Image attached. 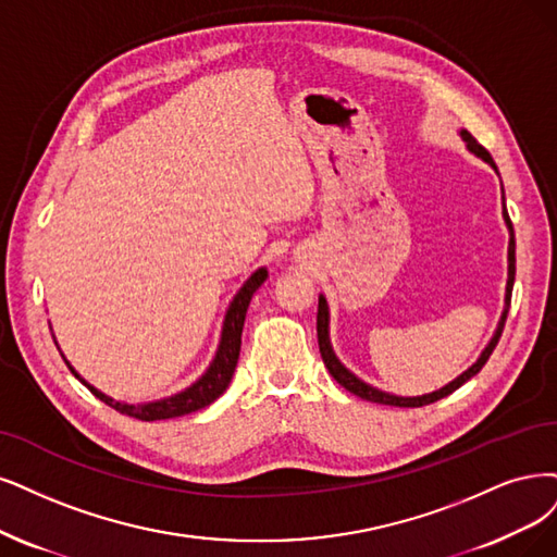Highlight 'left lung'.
I'll return each mask as SVG.
<instances>
[{"instance_id":"left-lung-1","label":"left lung","mask_w":557,"mask_h":557,"mask_svg":"<svg viewBox=\"0 0 557 557\" xmlns=\"http://www.w3.org/2000/svg\"><path fill=\"white\" fill-rule=\"evenodd\" d=\"M461 137L463 141L468 144V151L475 153L478 158H482L484 162H488L493 170L498 172L496 162H493L491 153L482 147V144L472 137L468 131H461ZM503 218L507 222V230H509V250H507V261H509V268H507V292H505V310H503V317H500V323L496 327V335L491 337V342L486 344V348L482 351V356L478 358V362L468 367L466 372L461 376H457L451 383H447L445 387L436 389V393H429V395H422V397H397V395H389V393H383V389H376L372 385H367L364 381H360L356 374L348 372V369L337 360L333 346H331V335H327V321H331V314H327V302L323 296H319V312H317V335H319V351H321V358H323V364L327 367V372H331V376L342 385L346 387L348 393L358 395L360 399H367V401H374V404H385V406H401V408H418V406H426V404H434L447 395L455 393V389H459L466 381H470L472 376H475L480 369L486 364L488 356L493 354V348H496L500 335H503V327H505V321H507V312H509V302H511V286H513V275H517V243H513V226H511V220H509V213L505 209V193H503Z\"/></svg>"}]
</instances>
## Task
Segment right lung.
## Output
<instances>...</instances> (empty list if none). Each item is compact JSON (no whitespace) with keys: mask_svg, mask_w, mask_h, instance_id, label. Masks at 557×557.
Segmentation results:
<instances>
[{"mask_svg":"<svg viewBox=\"0 0 557 557\" xmlns=\"http://www.w3.org/2000/svg\"><path fill=\"white\" fill-rule=\"evenodd\" d=\"M265 277H268V271H265V268H259V271L252 273L250 280H247L240 286V292L234 296L230 310H226V317H224V323H222L220 346H218V354H215L211 367L206 369V374L197 383H193L190 387H185L183 393H178V395L164 397V399H158V401H149V404L114 401L112 397L102 395L100 389H96L94 385H89L85 379H82L64 356H61V358L66 360V364H69L71 372L75 374V379L85 383L100 401H106L108 406H112L114 410H119V413H123V416H131V418L141 420V422H153V420H170V418H181V416L195 413V410L213 404L224 393V389L230 387L232 376L236 372L238 354H240V335H243V323H245L247 307H250V300H252L255 292L265 282Z\"/></svg>","mask_w":557,"mask_h":557,"instance_id":"obj_1","label":"right lung"}]
</instances>
